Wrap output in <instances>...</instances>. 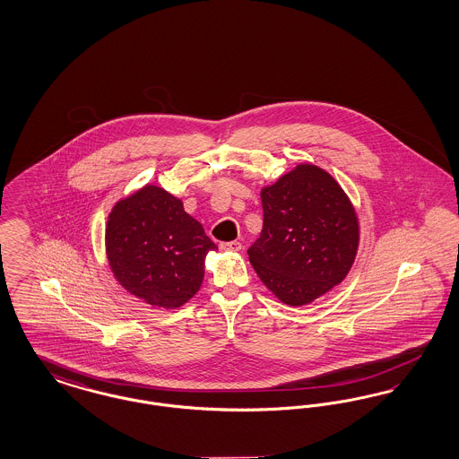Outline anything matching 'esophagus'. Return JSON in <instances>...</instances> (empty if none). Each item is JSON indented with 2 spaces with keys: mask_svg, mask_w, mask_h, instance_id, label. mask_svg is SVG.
<instances>
[{
  "mask_svg": "<svg viewBox=\"0 0 459 459\" xmlns=\"http://www.w3.org/2000/svg\"><path fill=\"white\" fill-rule=\"evenodd\" d=\"M220 249L221 251H230V253H238L242 249V244L238 242V240H232V242H221L220 244Z\"/></svg>",
  "mask_w": 459,
  "mask_h": 459,
  "instance_id": "obj_1",
  "label": "esophagus"
}]
</instances>
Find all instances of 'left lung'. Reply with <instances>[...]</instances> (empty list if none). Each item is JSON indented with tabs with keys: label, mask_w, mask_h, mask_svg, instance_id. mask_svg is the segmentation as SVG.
Wrapping results in <instances>:
<instances>
[{
	"label": "left lung",
	"mask_w": 459,
	"mask_h": 459,
	"mask_svg": "<svg viewBox=\"0 0 459 459\" xmlns=\"http://www.w3.org/2000/svg\"><path fill=\"white\" fill-rule=\"evenodd\" d=\"M263 230L247 249L268 290L287 306H305L341 284L356 260L359 220L327 170L299 163L263 186Z\"/></svg>",
	"instance_id": "1"
}]
</instances>
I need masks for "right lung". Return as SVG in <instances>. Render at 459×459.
<instances>
[{"label": "right lung", "instance_id": "1", "mask_svg": "<svg viewBox=\"0 0 459 459\" xmlns=\"http://www.w3.org/2000/svg\"><path fill=\"white\" fill-rule=\"evenodd\" d=\"M217 244L180 199L146 184L109 212L105 253L115 281L153 307L177 309L195 298Z\"/></svg>", "mask_w": 459, "mask_h": 459}]
</instances>
